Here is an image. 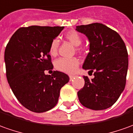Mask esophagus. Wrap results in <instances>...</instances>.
I'll return each mask as SVG.
<instances>
[{
	"instance_id": "34e87169",
	"label": "esophagus",
	"mask_w": 133,
	"mask_h": 133,
	"mask_svg": "<svg viewBox=\"0 0 133 133\" xmlns=\"http://www.w3.org/2000/svg\"><path fill=\"white\" fill-rule=\"evenodd\" d=\"M75 77H76L75 75H69V79H70V80H72V79L75 78Z\"/></svg>"
}]
</instances>
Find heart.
<instances>
[{"mask_svg": "<svg viewBox=\"0 0 133 133\" xmlns=\"http://www.w3.org/2000/svg\"><path fill=\"white\" fill-rule=\"evenodd\" d=\"M65 37L71 42L75 46L80 45L82 39L80 34L75 30H70L65 34ZM59 45V40L55 38L51 41L49 47V54L51 56H55L57 54L58 48ZM79 61L76 58H60L56 61L55 66L56 69L66 73H73L78 66Z\"/></svg>", "mask_w": 133, "mask_h": 133, "instance_id": "b5f03b06", "label": "heart"}]
</instances>
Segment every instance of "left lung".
Wrapping results in <instances>:
<instances>
[{"label": "left lung", "mask_w": 133, "mask_h": 133, "mask_svg": "<svg viewBox=\"0 0 133 133\" xmlns=\"http://www.w3.org/2000/svg\"><path fill=\"white\" fill-rule=\"evenodd\" d=\"M89 40V53L82 68L94 72L84 76L85 85L77 93L79 102L93 110H103L117 101L123 92L128 69V54L120 35L101 23L76 26Z\"/></svg>", "instance_id": "8db88e82"}]
</instances>
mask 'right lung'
<instances>
[{
	"mask_svg": "<svg viewBox=\"0 0 133 133\" xmlns=\"http://www.w3.org/2000/svg\"><path fill=\"white\" fill-rule=\"evenodd\" d=\"M64 26H30L19 28L6 45L4 61L6 77L20 103L33 112L41 113L56 105L60 90L69 80L65 73L52 69L49 47Z\"/></svg>",
	"mask_w": 133,
	"mask_h": 133,
	"instance_id": "1",
	"label": "right lung"
}]
</instances>
